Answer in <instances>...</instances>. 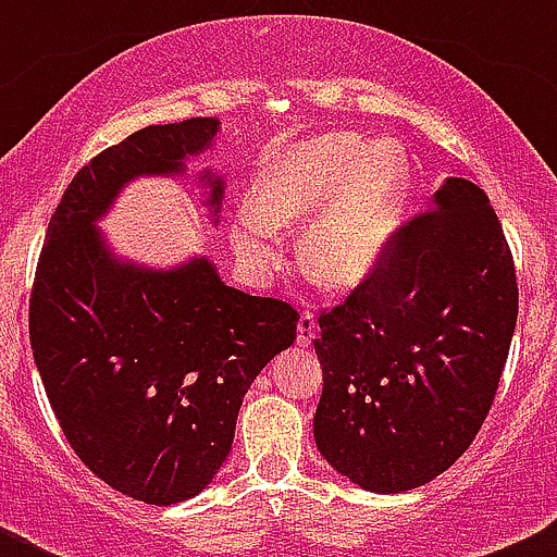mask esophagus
I'll return each mask as SVG.
<instances>
[{
    "mask_svg": "<svg viewBox=\"0 0 557 557\" xmlns=\"http://www.w3.org/2000/svg\"><path fill=\"white\" fill-rule=\"evenodd\" d=\"M314 336H318V314L305 310L299 318V345H310Z\"/></svg>",
    "mask_w": 557,
    "mask_h": 557,
    "instance_id": "esophagus-1",
    "label": "esophagus"
}]
</instances>
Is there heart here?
Returning a JSON list of instances; mask_svg holds the SVG:
<instances>
[{"instance_id":"obj_1","label":"heart","mask_w":557,"mask_h":557,"mask_svg":"<svg viewBox=\"0 0 557 557\" xmlns=\"http://www.w3.org/2000/svg\"><path fill=\"white\" fill-rule=\"evenodd\" d=\"M356 134H323L274 156L250 190V212L234 218L243 256L274 261L269 232H294L324 212L301 239V267L318 283L352 288L383 252L404 194V161Z\"/></svg>"}]
</instances>
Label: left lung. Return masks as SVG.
Instances as JSON below:
<instances>
[{"label": "left lung", "mask_w": 557, "mask_h": 557, "mask_svg": "<svg viewBox=\"0 0 557 557\" xmlns=\"http://www.w3.org/2000/svg\"><path fill=\"white\" fill-rule=\"evenodd\" d=\"M314 442L372 493L425 485L480 434L518 323V274L485 190L450 177L318 318Z\"/></svg>", "instance_id": "1"}]
</instances>
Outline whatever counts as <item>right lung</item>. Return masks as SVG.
Instances as JSON below:
<instances>
[{
  "label": "right lung",
  "mask_w": 557,
  "mask_h": 557,
  "mask_svg": "<svg viewBox=\"0 0 557 557\" xmlns=\"http://www.w3.org/2000/svg\"><path fill=\"white\" fill-rule=\"evenodd\" d=\"M215 132V117H190L94 156L50 218L29 296L32 350L66 442L112 491L156 507L210 485L247 387L299 323L288 301L223 285L205 258L174 272L112 261L91 228L126 180L180 172ZM207 180L218 210L223 185Z\"/></svg>",
  "instance_id": "add662e5"
}]
</instances>
